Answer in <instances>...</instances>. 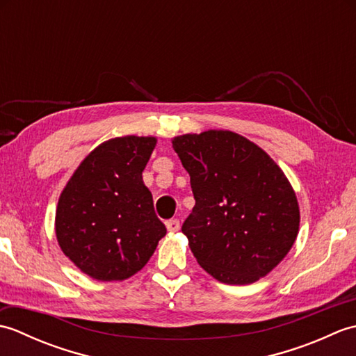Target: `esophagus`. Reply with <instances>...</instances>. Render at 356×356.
Segmentation results:
<instances>
[{
    "instance_id": "obj_1",
    "label": "esophagus",
    "mask_w": 356,
    "mask_h": 356,
    "mask_svg": "<svg viewBox=\"0 0 356 356\" xmlns=\"http://www.w3.org/2000/svg\"><path fill=\"white\" fill-rule=\"evenodd\" d=\"M166 228H168V231H171V232H176L180 229V222L177 220V218H171V220L166 222Z\"/></svg>"
}]
</instances>
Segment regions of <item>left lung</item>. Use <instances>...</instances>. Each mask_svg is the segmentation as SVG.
I'll return each instance as SVG.
<instances>
[{"mask_svg": "<svg viewBox=\"0 0 356 356\" xmlns=\"http://www.w3.org/2000/svg\"><path fill=\"white\" fill-rule=\"evenodd\" d=\"M195 199L182 225L195 260L226 284H251L291 251L300 209L289 180L268 153L225 130L172 139Z\"/></svg>", "mask_w": 356, "mask_h": 356, "instance_id": "8db88e82", "label": "left lung"}]
</instances>
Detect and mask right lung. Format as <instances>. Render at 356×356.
Instances as JSON below:
<instances>
[{
  "instance_id": "add662e5",
  "label": "right lung",
  "mask_w": 356,
  "mask_h": 356,
  "mask_svg": "<svg viewBox=\"0 0 356 356\" xmlns=\"http://www.w3.org/2000/svg\"><path fill=\"white\" fill-rule=\"evenodd\" d=\"M156 142L124 136L101 143L59 195L58 243L84 274L99 282L139 272L166 234L142 180Z\"/></svg>"
}]
</instances>
